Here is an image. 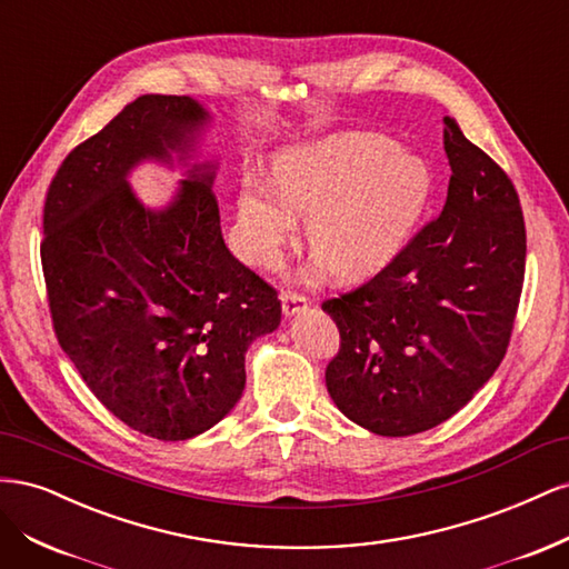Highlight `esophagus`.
Here are the masks:
<instances>
[{
	"label": "esophagus",
	"mask_w": 569,
	"mask_h": 569,
	"mask_svg": "<svg viewBox=\"0 0 569 569\" xmlns=\"http://www.w3.org/2000/svg\"><path fill=\"white\" fill-rule=\"evenodd\" d=\"M280 299H282V313L287 318L297 316L299 311H303V308L308 306V299L303 295H297V291H282Z\"/></svg>",
	"instance_id": "34e87169"
}]
</instances>
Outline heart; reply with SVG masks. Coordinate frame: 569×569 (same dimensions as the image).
I'll list each match as a JSON object with an SVG mask.
<instances>
[{"instance_id": "1", "label": "heart", "mask_w": 569, "mask_h": 569, "mask_svg": "<svg viewBox=\"0 0 569 569\" xmlns=\"http://www.w3.org/2000/svg\"><path fill=\"white\" fill-rule=\"evenodd\" d=\"M435 178L416 153L382 134L349 132L291 149L270 170V191L244 182L237 237L256 268L278 263L306 218V247L335 278H363L387 266L420 222Z\"/></svg>"}]
</instances>
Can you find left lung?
<instances>
[{
	"instance_id": "8db88e82",
	"label": "left lung",
	"mask_w": 569,
	"mask_h": 569,
	"mask_svg": "<svg viewBox=\"0 0 569 569\" xmlns=\"http://www.w3.org/2000/svg\"><path fill=\"white\" fill-rule=\"evenodd\" d=\"M443 211L372 280L327 299L339 353L325 370L337 408L382 437L449 420L506 356L525 282L527 232L506 170L443 118Z\"/></svg>"
}]
</instances>
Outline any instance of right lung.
Wrapping results in <instances>:
<instances>
[{
    "label": "right lung",
    "mask_w": 569,
    "mask_h": 569,
    "mask_svg": "<svg viewBox=\"0 0 569 569\" xmlns=\"http://www.w3.org/2000/svg\"><path fill=\"white\" fill-rule=\"evenodd\" d=\"M209 113L144 94L63 159L44 201L42 270L54 332L84 385L147 437L184 441L242 399L244 356L282 306L222 242L213 163H194L166 209L134 197L130 170L180 163Z\"/></svg>",
    "instance_id": "right-lung-1"
}]
</instances>
